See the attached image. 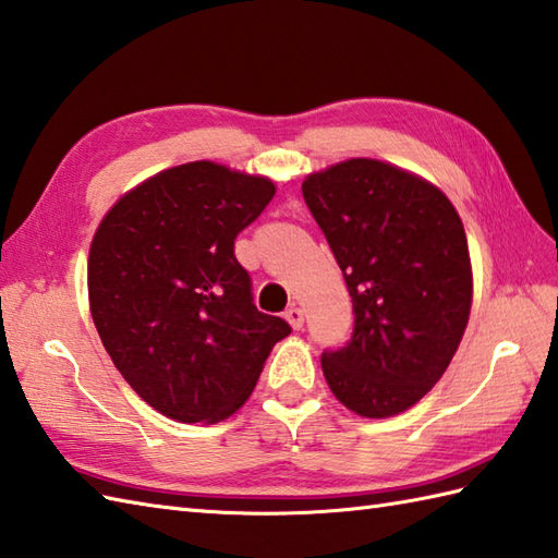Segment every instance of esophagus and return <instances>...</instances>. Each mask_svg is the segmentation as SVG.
<instances>
[{"instance_id": "obj_1", "label": "esophagus", "mask_w": 558, "mask_h": 558, "mask_svg": "<svg viewBox=\"0 0 558 558\" xmlns=\"http://www.w3.org/2000/svg\"><path fill=\"white\" fill-rule=\"evenodd\" d=\"M283 317L289 319V325H291L293 329H301V327H303V322H305L303 307H299V305H291V307H287V313H283Z\"/></svg>"}]
</instances>
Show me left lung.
Segmentation results:
<instances>
[{"mask_svg": "<svg viewBox=\"0 0 558 558\" xmlns=\"http://www.w3.org/2000/svg\"><path fill=\"white\" fill-rule=\"evenodd\" d=\"M343 271L353 333L322 353L331 393L363 417H391L447 373L463 339L473 269L463 221L437 185L377 159H345L303 181Z\"/></svg>", "mask_w": 558, "mask_h": 558, "instance_id": "left-lung-1", "label": "left lung"}]
</instances>
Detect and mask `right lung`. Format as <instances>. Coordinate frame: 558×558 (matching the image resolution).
<instances>
[{"instance_id": "add662e5", "label": "right lung", "mask_w": 558, "mask_h": 558, "mask_svg": "<svg viewBox=\"0 0 558 558\" xmlns=\"http://www.w3.org/2000/svg\"><path fill=\"white\" fill-rule=\"evenodd\" d=\"M275 183L215 162L159 171L95 231L88 295L97 333L131 389L179 423H219L255 389L287 319L259 313L233 255Z\"/></svg>"}]
</instances>
